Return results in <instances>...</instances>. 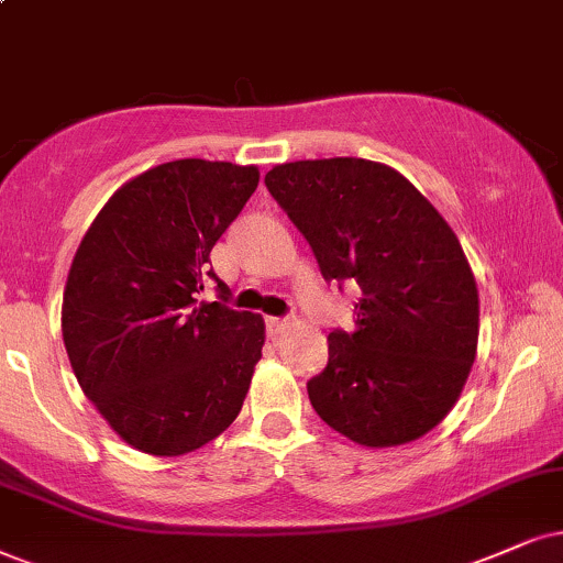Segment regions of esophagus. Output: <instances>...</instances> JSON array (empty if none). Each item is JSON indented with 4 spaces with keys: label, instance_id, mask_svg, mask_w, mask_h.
<instances>
[{
    "label": "esophagus",
    "instance_id": "1",
    "mask_svg": "<svg viewBox=\"0 0 563 563\" xmlns=\"http://www.w3.org/2000/svg\"><path fill=\"white\" fill-rule=\"evenodd\" d=\"M267 334L269 338H275V334H283L290 327V319L288 317H267Z\"/></svg>",
    "mask_w": 563,
    "mask_h": 563
}]
</instances>
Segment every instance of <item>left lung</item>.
Masks as SVG:
<instances>
[{"mask_svg":"<svg viewBox=\"0 0 563 563\" xmlns=\"http://www.w3.org/2000/svg\"><path fill=\"white\" fill-rule=\"evenodd\" d=\"M267 191L309 241L327 283H355L353 332L306 382L327 426L364 446L431 431L478 347V288L457 236L395 168L364 158L283 163Z\"/></svg>","mask_w":563,"mask_h":563,"instance_id":"obj_1","label":"left lung"}]
</instances>
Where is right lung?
<instances>
[{"label": "right lung", "instance_id": "1", "mask_svg": "<svg viewBox=\"0 0 563 563\" xmlns=\"http://www.w3.org/2000/svg\"><path fill=\"white\" fill-rule=\"evenodd\" d=\"M260 184L254 166L161 163L113 195L77 249L62 334L82 393L134 450L176 457L225 431L265 322L231 309L210 252ZM219 301H198L207 280Z\"/></svg>", "mask_w": 563, "mask_h": 563}]
</instances>
